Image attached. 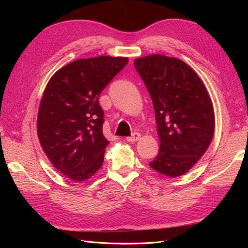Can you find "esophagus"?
I'll list each match as a JSON object with an SVG mask.
<instances>
[{"label":"esophagus","mask_w":248,"mask_h":248,"mask_svg":"<svg viewBox=\"0 0 248 248\" xmlns=\"http://www.w3.org/2000/svg\"><path fill=\"white\" fill-rule=\"evenodd\" d=\"M140 139V134L139 132H134L131 137L126 138V140L129 142H134V141H138Z\"/></svg>","instance_id":"1"}]
</instances>
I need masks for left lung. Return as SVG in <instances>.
<instances>
[{
    "label": "left lung",
    "mask_w": 248,
    "mask_h": 248,
    "mask_svg": "<svg viewBox=\"0 0 248 248\" xmlns=\"http://www.w3.org/2000/svg\"><path fill=\"white\" fill-rule=\"evenodd\" d=\"M134 67L152 98L159 137V152L149 166L170 178L184 175L204 155L214 134V108L204 82L172 57L138 58Z\"/></svg>",
    "instance_id": "8db88e82"
}]
</instances>
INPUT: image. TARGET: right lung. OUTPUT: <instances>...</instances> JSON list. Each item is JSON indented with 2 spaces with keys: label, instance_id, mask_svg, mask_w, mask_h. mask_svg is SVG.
Masks as SVG:
<instances>
[{
  "label": "right lung",
  "instance_id": "1",
  "mask_svg": "<svg viewBox=\"0 0 248 248\" xmlns=\"http://www.w3.org/2000/svg\"><path fill=\"white\" fill-rule=\"evenodd\" d=\"M127 63L125 57L79 59L59 69L44 90L37 116L40 145L52 166L74 182L102 167L109 141L102 133L98 97Z\"/></svg>",
  "mask_w": 248,
  "mask_h": 248
}]
</instances>
